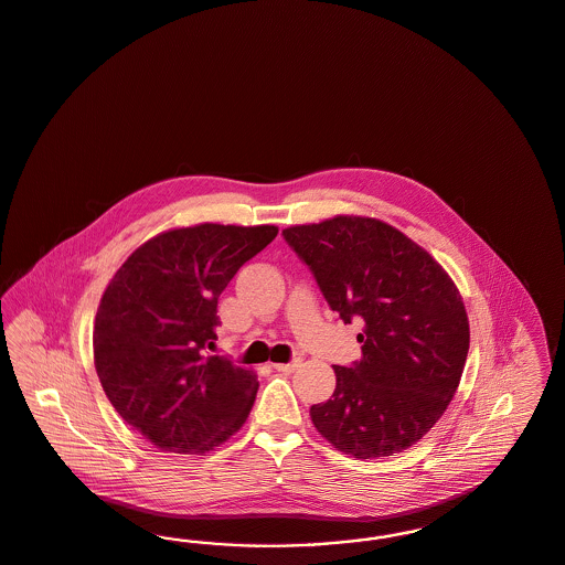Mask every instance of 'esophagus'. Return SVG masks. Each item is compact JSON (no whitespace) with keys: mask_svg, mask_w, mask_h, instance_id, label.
<instances>
[{"mask_svg":"<svg viewBox=\"0 0 565 565\" xmlns=\"http://www.w3.org/2000/svg\"><path fill=\"white\" fill-rule=\"evenodd\" d=\"M298 365H300V360H292L290 363H273V367H275L277 372H286V374L294 372Z\"/></svg>","mask_w":565,"mask_h":565,"instance_id":"34e87169","label":"esophagus"}]
</instances>
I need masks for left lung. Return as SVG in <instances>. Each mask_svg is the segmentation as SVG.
I'll return each mask as SVG.
<instances>
[{"label": "left lung", "instance_id": "1", "mask_svg": "<svg viewBox=\"0 0 565 565\" xmlns=\"http://www.w3.org/2000/svg\"><path fill=\"white\" fill-rule=\"evenodd\" d=\"M344 323L362 319L363 358L334 365L337 388L311 406L323 439L355 458L414 446L444 416L469 353V317L450 275L395 226L334 216L284 228Z\"/></svg>", "mask_w": 565, "mask_h": 565}]
</instances>
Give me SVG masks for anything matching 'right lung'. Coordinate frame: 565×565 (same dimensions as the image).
I'll return each instance as SVG.
<instances>
[{
	"instance_id": "add662e5",
	"label": "right lung",
	"mask_w": 565,
	"mask_h": 565,
	"mask_svg": "<svg viewBox=\"0 0 565 565\" xmlns=\"http://www.w3.org/2000/svg\"><path fill=\"white\" fill-rule=\"evenodd\" d=\"M275 235V225L170 228L136 248L103 294L96 374L117 414L159 450L203 456L246 423L256 374L207 349L226 284Z\"/></svg>"
}]
</instances>
